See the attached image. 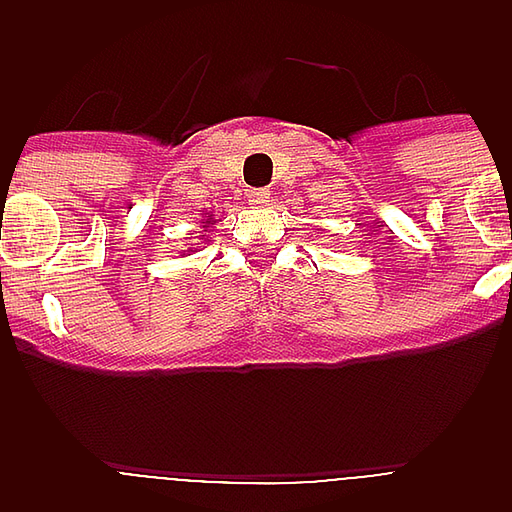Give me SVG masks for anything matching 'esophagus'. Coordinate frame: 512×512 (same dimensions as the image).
Segmentation results:
<instances>
[{"instance_id": "34e87169", "label": "esophagus", "mask_w": 512, "mask_h": 512, "mask_svg": "<svg viewBox=\"0 0 512 512\" xmlns=\"http://www.w3.org/2000/svg\"><path fill=\"white\" fill-rule=\"evenodd\" d=\"M248 202L256 207H264L269 202V189H248Z\"/></svg>"}]
</instances>
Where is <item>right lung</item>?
<instances>
[{
  "instance_id": "obj_1",
  "label": "right lung",
  "mask_w": 512,
  "mask_h": 512,
  "mask_svg": "<svg viewBox=\"0 0 512 512\" xmlns=\"http://www.w3.org/2000/svg\"><path fill=\"white\" fill-rule=\"evenodd\" d=\"M212 223H215V220H212V215H207V212H205V225H202V228H210Z\"/></svg>"
}]
</instances>
